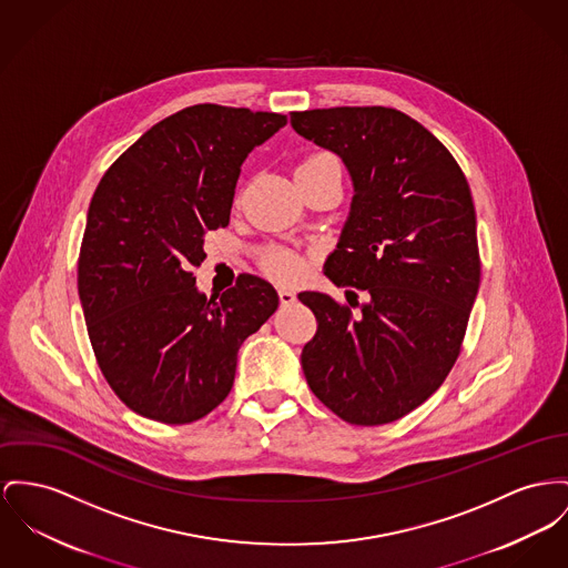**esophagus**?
Segmentation results:
<instances>
[{
	"instance_id": "34e87169",
	"label": "esophagus",
	"mask_w": 568,
	"mask_h": 568,
	"mask_svg": "<svg viewBox=\"0 0 568 568\" xmlns=\"http://www.w3.org/2000/svg\"><path fill=\"white\" fill-rule=\"evenodd\" d=\"M277 295H280V303H282V305H291V303L297 300V297H295V293H293L291 288H280V291H277Z\"/></svg>"
}]
</instances>
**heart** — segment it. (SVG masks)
<instances>
[{
	"label": "heart",
	"instance_id": "1",
	"mask_svg": "<svg viewBox=\"0 0 568 568\" xmlns=\"http://www.w3.org/2000/svg\"><path fill=\"white\" fill-rule=\"evenodd\" d=\"M327 161H336L332 154L327 152H314L310 154L305 161H302L300 168H307V165H316V163H327ZM266 271L277 277V280H293L302 273V261L291 254V252H284V250H275V252H268L265 256Z\"/></svg>",
	"mask_w": 568,
	"mask_h": 568
}]
</instances>
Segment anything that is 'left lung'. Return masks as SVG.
I'll use <instances>...</instances> for the list:
<instances>
[{
	"mask_svg": "<svg viewBox=\"0 0 568 568\" xmlns=\"http://www.w3.org/2000/svg\"><path fill=\"white\" fill-rule=\"evenodd\" d=\"M293 129L336 152L353 181L341 241L325 263L347 305L305 291L318 323L303 346L314 396L357 426L400 419L453 371L480 286L476 209L450 151L392 108L291 114Z\"/></svg>",
	"mask_w": 568,
	"mask_h": 568,
	"instance_id": "left-lung-1",
	"label": "left lung"
}]
</instances>
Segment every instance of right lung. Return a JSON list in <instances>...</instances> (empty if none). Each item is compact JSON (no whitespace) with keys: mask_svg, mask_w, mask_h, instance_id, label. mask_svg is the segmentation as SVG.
Listing matches in <instances>:
<instances>
[{"mask_svg":"<svg viewBox=\"0 0 568 568\" xmlns=\"http://www.w3.org/2000/svg\"><path fill=\"white\" fill-rule=\"evenodd\" d=\"M286 115L202 103L163 118L122 152L88 209L77 288L99 368L135 414L190 424L232 389L236 353L277 310L275 288L241 273L220 297L191 266L226 227L245 156Z\"/></svg>","mask_w":568,"mask_h":568,"instance_id":"add662e5","label":"right lung"}]
</instances>
